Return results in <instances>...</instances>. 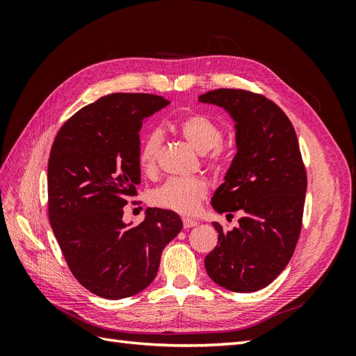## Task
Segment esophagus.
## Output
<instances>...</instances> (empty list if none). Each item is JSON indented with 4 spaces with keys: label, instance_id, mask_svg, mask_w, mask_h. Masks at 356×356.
<instances>
[{
    "label": "esophagus",
    "instance_id": "obj_1",
    "mask_svg": "<svg viewBox=\"0 0 356 356\" xmlns=\"http://www.w3.org/2000/svg\"><path fill=\"white\" fill-rule=\"evenodd\" d=\"M182 225H184V229H191V227H196L197 221L191 218H182Z\"/></svg>",
    "mask_w": 356,
    "mask_h": 356
}]
</instances>
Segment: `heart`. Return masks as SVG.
Segmentation results:
<instances>
[{
    "instance_id": "obj_1",
    "label": "heart",
    "mask_w": 356,
    "mask_h": 356,
    "mask_svg": "<svg viewBox=\"0 0 356 356\" xmlns=\"http://www.w3.org/2000/svg\"><path fill=\"white\" fill-rule=\"evenodd\" d=\"M181 135L196 148L207 153V163L212 169H220L229 157V149L221 143L222 127L207 114H191L178 123ZM163 135L159 129L149 131L141 141L138 152L139 166L147 174H153L157 168L159 149ZM208 182L203 178H170L152 193V203L157 208L174 211L182 215L195 213L202 200L208 195Z\"/></svg>"
}]
</instances>
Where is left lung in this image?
Segmentation results:
<instances>
[{
    "label": "left lung",
    "mask_w": 356,
    "mask_h": 356,
    "mask_svg": "<svg viewBox=\"0 0 356 356\" xmlns=\"http://www.w3.org/2000/svg\"><path fill=\"white\" fill-rule=\"evenodd\" d=\"M227 111L236 127V153L213 193V209L241 211L239 225L224 233L204 258L209 277L234 293H254L279 276L294 254L303 221L307 177L293 123L260 93L217 89L199 96Z\"/></svg>",
    "instance_id": "1"
}]
</instances>
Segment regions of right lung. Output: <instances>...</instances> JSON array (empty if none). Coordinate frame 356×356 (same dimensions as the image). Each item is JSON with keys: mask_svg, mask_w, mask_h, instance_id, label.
Here are the masks:
<instances>
[{"mask_svg": "<svg viewBox=\"0 0 356 356\" xmlns=\"http://www.w3.org/2000/svg\"><path fill=\"white\" fill-rule=\"evenodd\" d=\"M169 104L149 93H113L63 123L47 165L49 220L75 279L108 300L154 281L163 248L182 229L178 213L148 208L129 227L123 207L141 182L139 131Z\"/></svg>", "mask_w": 356, "mask_h": 356, "instance_id": "right-lung-1", "label": "right lung"}]
</instances>
